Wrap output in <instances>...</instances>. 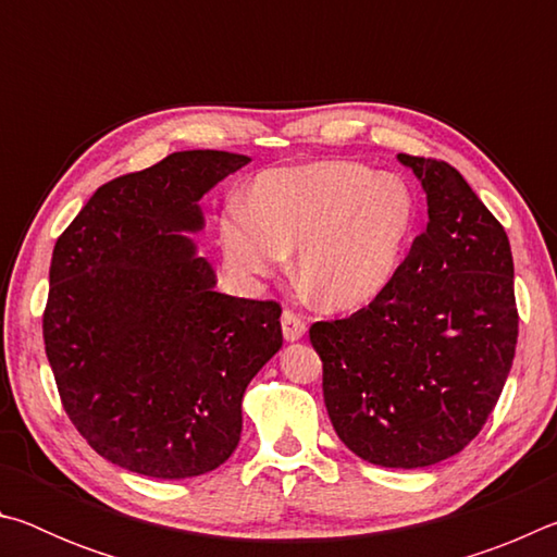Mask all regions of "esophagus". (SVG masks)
Wrapping results in <instances>:
<instances>
[{
  "label": "esophagus",
  "mask_w": 557,
  "mask_h": 557,
  "mask_svg": "<svg viewBox=\"0 0 557 557\" xmlns=\"http://www.w3.org/2000/svg\"><path fill=\"white\" fill-rule=\"evenodd\" d=\"M307 332V324L305 319H301L297 312H292V309H285L282 312V334H285L287 342H299L301 336Z\"/></svg>",
  "instance_id": "obj_1"
}]
</instances>
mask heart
<instances>
[{"label":"heart","mask_w":557,"mask_h":557,"mask_svg":"<svg viewBox=\"0 0 557 557\" xmlns=\"http://www.w3.org/2000/svg\"><path fill=\"white\" fill-rule=\"evenodd\" d=\"M418 203L398 176L356 162L272 169L219 219L225 262L243 280L272 275L297 248L295 275L329 312H351L388 289Z\"/></svg>","instance_id":"heart-1"}]
</instances>
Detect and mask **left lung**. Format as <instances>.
Wrapping results in <instances>:
<instances>
[{
  "instance_id": "1",
  "label": "left lung",
  "mask_w": 557,
  "mask_h": 557,
  "mask_svg": "<svg viewBox=\"0 0 557 557\" xmlns=\"http://www.w3.org/2000/svg\"><path fill=\"white\" fill-rule=\"evenodd\" d=\"M428 194V225L369 307L317 322L324 403L366 461L430 467L484 428L511 371L518 309L504 225L455 166L398 154Z\"/></svg>"
}]
</instances>
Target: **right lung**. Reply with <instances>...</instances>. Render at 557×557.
<instances>
[{
  "label": "right lung",
  "mask_w": 557,
  "mask_h": 557,
  "mask_svg": "<svg viewBox=\"0 0 557 557\" xmlns=\"http://www.w3.org/2000/svg\"><path fill=\"white\" fill-rule=\"evenodd\" d=\"M250 159L191 149L102 184L55 240L44 344L63 410L112 465L199 476L238 447L243 393L280 351L282 307L215 292L186 231Z\"/></svg>",
  "instance_id": "right-lung-1"
}]
</instances>
